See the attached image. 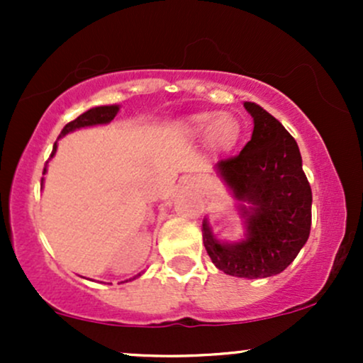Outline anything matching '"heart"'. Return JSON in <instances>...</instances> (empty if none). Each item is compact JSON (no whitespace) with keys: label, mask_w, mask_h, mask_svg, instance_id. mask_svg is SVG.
<instances>
[{"label":"heart","mask_w":363,"mask_h":363,"mask_svg":"<svg viewBox=\"0 0 363 363\" xmlns=\"http://www.w3.org/2000/svg\"><path fill=\"white\" fill-rule=\"evenodd\" d=\"M186 129L189 135L198 138H208L210 145L218 152L230 150L239 138V124L228 114L220 112H201L191 116L186 121Z\"/></svg>","instance_id":"obj_1"}]
</instances>
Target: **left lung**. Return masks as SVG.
Here are the masks:
<instances>
[{
	"mask_svg": "<svg viewBox=\"0 0 363 363\" xmlns=\"http://www.w3.org/2000/svg\"><path fill=\"white\" fill-rule=\"evenodd\" d=\"M244 107L254 121L251 141L215 167L237 199L244 239L220 240L205 218L203 244L220 272L252 280L281 273L306 245L312 191L294 136L257 104Z\"/></svg>",
	"mask_w": 363,
	"mask_h": 363,
	"instance_id": "1",
	"label": "left lung"
}]
</instances>
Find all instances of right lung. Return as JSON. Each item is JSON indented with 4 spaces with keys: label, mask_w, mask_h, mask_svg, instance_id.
Here are the masks:
<instances>
[{
    "label": "right lung",
    "mask_w": 363,
    "mask_h": 363,
    "mask_svg": "<svg viewBox=\"0 0 363 363\" xmlns=\"http://www.w3.org/2000/svg\"><path fill=\"white\" fill-rule=\"evenodd\" d=\"M118 112H119V106H116V104H114V106L91 107V109H89L86 112H83L82 116H78L77 119L72 121V123L66 124V126L62 128L60 138H62V136H66V135H68V133L77 131V129L90 128V126H99V124H109L111 121L114 119L116 116H118ZM60 138H57V140H60ZM56 150H57V141H56V143H54L51 157L54 155V153H56ZM44 174H45V167H44ZM43 182H44V179H43ZM141 274H143V273H138V274H136V277L129 278V281L136 280V278L141 277Z\"/></svg>",
    "instance_id": "1"
}]
</instances>
